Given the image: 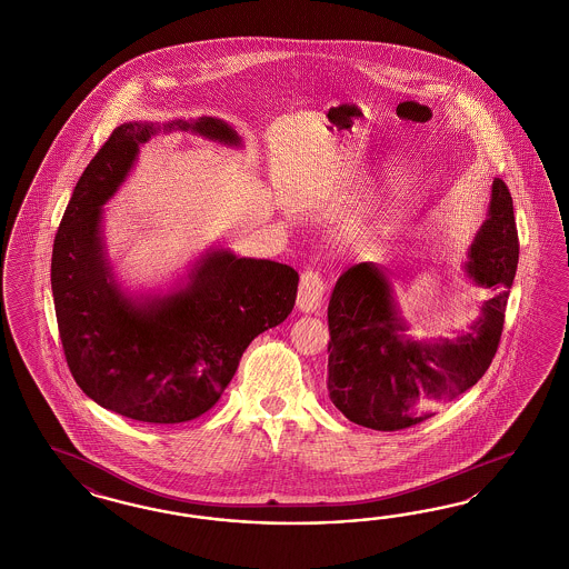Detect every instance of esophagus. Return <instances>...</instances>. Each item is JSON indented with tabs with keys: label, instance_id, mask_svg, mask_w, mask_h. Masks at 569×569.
<instances>
[{
	"label": "esophagus",
	"instance_id": "esophagus-1",
	"mask_svg": "<svg viewBox=\"0 0 569 569\" xmlns=\"http://www.w3.org/2000/svg\"><path fill=\"white\" fill-rule=\"evenodd\" d=\"M325 278L313 270L308 268L303 274H301V282H299V292H297V308L301 311H316L322 303V297H325Z\"/></svg>",
	"mask_w": 569,
	"mask_h": 569
}]
</instances>
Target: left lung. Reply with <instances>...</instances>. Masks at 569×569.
<instances>
[{"mask_svg":"<svg viewBox=\"0 0 569 569\" xmlns=\"http://www.w3.org/2000/svg\"><path fill=\"white\" fill-rule=\"evenodd\" d=\"M466 272L492 289L480 318L455 341L409 339L389 277L373 263L342 272L328 303V395L347 420L395 432L435 416L437 406L471 389L488 370L503 332L520 241L513 201L492 182L487 222L478 230Z\"/></svg>","mask_w":569,"mask_h":569,"instance_id":"left-lung-1","label":"left lung"}]
</instances>
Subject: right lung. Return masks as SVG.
Here are the masks:
<instances>
[{
	"label": "right lung",
	"mask_w": 569,
	"mask_h": 569,
	"mask_svg": "<svg viewBox=\"0 0 569 569\" xmlns=\"http://www.w3.org/2000/svg\"><path fill=\"white\" fill-rule=\"evenodd\" d=\"M160 130L241 146L218 118L116 127L84 168L56 232L51 292L66 361L82 392L137 422L180 423L216 406L249 342L287 320L299 274L287 263L216 249L177 291L141 299L120 291L103 249L101 206Z\"/></svg>",
	"instance_id": "right-lung-1"
}]
</instances>
